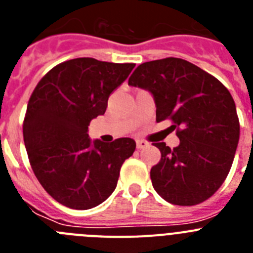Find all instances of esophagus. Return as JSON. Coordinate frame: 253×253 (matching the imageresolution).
Masks as SVG:
<instances>
[{
	"instance_id": "obj_1",
	"label": "esophagus",
	"mask_w": 253,
	"mask_h": 253,
	"mask_svg": "<svg viewBox=\"0 0 253 253\" xmlns=\"http://www.w3.org/2000/svg\"><path fill=\"white\" fill-rule=\"evenodd\" d=\"M148 144H149V143L146 142V140H142V139L137 140V148L138 149L146 148V147H148Z\"/></svg>"
}]
</instances>
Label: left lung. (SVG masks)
<instances>
[{
  "label": "left lung",
  "instance_id": "8db88e82",
  "mask_svg": "<svg viewBox=\"0 0 253 253\" xmlns=\"http://www.w3.org/2000/svg\"><path fill=\"white\" fill-rule=\"evenodd\" d=\"M129 86L151 92L157 123L169 119L180 144L156 143L160 162L151 169L152 185L175 205H196L222 186L240 140V120L229 91L195 64L165 58L138 66Z\"/></svg>",
  "mask_w": 253,
  "mask_h": 253
}]
</instances>
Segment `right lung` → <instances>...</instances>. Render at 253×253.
Segmentation results:
<instances>
[{"instance_id":"1","label":"right lung","mask_w":253,"mask_h":253,"mask_svg":"<svg viewBox=\"0 0 253 253\" xmlns=\"http://www.w3.org/2000/svg\"><path fill=\"white\" fill-rule=\"evenodd\" d=\"M134 67L76 58L51 68L31 93L22 125L29 161L44 190L64 207L86 210L104 203L135 151L131 138L104 143L87 134Z\"/></svg>"}]
</instances>
